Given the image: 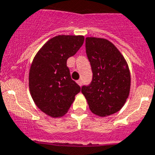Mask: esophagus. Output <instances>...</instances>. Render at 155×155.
Masks as SVG:
<instances>
[{"instance_id": "1", "label": "esophagus", "mask_w": 155, "mask_h": 155, "mask_svg": "<svg viewBox=\"0 0 155 155\" xmlns=\"http://www.w3.org/2000/svg\"><path fill=\"white\" fill-rule=\"evenodd\" d=\"M77 83H78V84L79 86L81 87V86L82 85V79H79V80H78V81H77Z\"/></svg>"}]
</instances>
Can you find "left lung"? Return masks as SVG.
<instances>
[{"label":"left lung","mask_w":155,"mask_h":155,"mask_svg":"<svg viewBox=\"0 0 155 155\" xmlns=\"http://www.w3.org/2000/svg\"><path fill=\"white\" fill-rule=\"evenodd\" d=\"M86 51L93 73L92 82L82 87L91 111L106 117L119 111L128 98L131 75L118 49L104 38H86Z\"/></svg>","instance_id":"1"}]
</instances>
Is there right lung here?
Here are the masks:
<instances>
[{"label":"right lung","mask_w":155,"mask_h":155,"mask_svg":"<svg viewBox=\"0 0 155 155\" xmlns=\"http://www.w3.org/2000/svg\"><path fill=\"white\" fill-rule=\"evenodd\" d=\"M84 42L83 36L59 35L38 51L29 70L28 86L35 104L51 117L67 114L81 88L70 76L67 60Z\"/></svg>","instance_id":"add662e5"}]
</instances>
